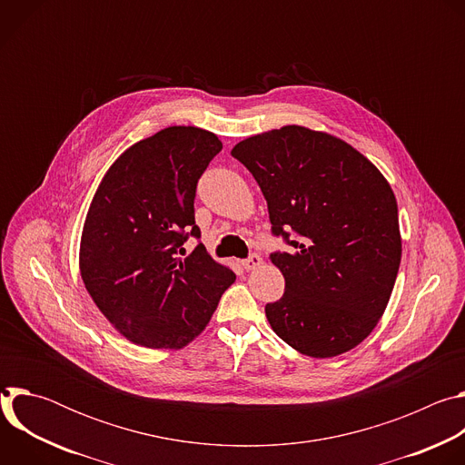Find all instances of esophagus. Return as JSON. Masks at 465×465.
Masks as SVG:
<instances>
[{
	"mask_svg": "<svg viewBox=\"0 0 465 465\" xmlns=\"http://www.w3.org/2000/svg\"><path fill=\"white\" fill-rule=\"evenodd\" d=\"M261 264H262V259H261L259 253H252L248 259L242 261V267H244L246 271H255L257 267H261Z\"/></svg>",
	"mask_w": 465,
	"mask_h": 465,
	"instance_id": "1",
	"label": "esophagus"
}]
</instances>
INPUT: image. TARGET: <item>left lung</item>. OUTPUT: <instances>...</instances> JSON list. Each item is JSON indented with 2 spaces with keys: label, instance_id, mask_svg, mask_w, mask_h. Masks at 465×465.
I'll list each match as a JSON object with an SVG mask.
<instances>
[{
  "label": "left lung",
  "instance_id": "left-lung-1",
  "mask_svg": "<svg viewBox=\"0 0 465 465\" xmlns=\"http://www.w3.org/2000/svg\"><path fill=\"white\" fill-rule=\"evenodd\" d=\"M267 201L272 232L299 233L274 253L282 300L264 307L274 333L302 355L331 359L379 323L401 262L395 194L355 147L322 130L285 124L232 149Z\"/></svg>",
  "mask_w": 465,
  "mask_h": 465
}]
</instances>
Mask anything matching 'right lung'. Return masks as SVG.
<instances>
[{"instance_id": "1", "label": "right lung", "mask_w": 465, "mask_h": 465, "mask_svg": "<svg viewBox=\"0 0 465 465\" xmlns=\"http://www.w3.org/2000/svg\"><path fill=\"white\" fill-rule=\"evenodd\" d=\"M223 142L198 126H167L130 145L104 173L79 248L84 287L128 342L182 350L203 333L235 282L204 244L185 259L194 189Z\"/></svg>"}]
</instances>
